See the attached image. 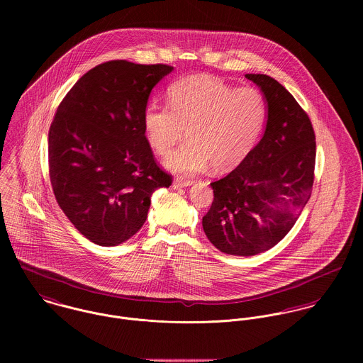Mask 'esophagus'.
I'll list each match as a JSON object with an SVG mask.
<instances>
[{
    "label": "esophagus",
    "mask_w": 363,
    "mask_h": 363,
    "mask_svg": "<svg viewBox=\"0 0 363 363\" xmlns=\"http://www.w3.org/2000/svg\"><path fill=\"white\" fill-rule=\"evenodd\" d=\"M193 184V180H184V179H176L173 182V189H184Z\"/></svg>",
    "instance_id": "34e87169"
}]
</instances>
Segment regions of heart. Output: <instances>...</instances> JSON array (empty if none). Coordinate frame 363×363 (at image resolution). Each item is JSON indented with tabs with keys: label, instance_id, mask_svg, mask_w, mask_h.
<instances>
[{
	"label": "heart",
	"instance_id": "heart-1",
	"mask_svg": "<svg viewBox=\"0 0 363 363\" xmlns=\"http://www.w3.org/2000/svg\"><path fill=\"white\" fill-rule=\"evenodd\" d=\"M169 107L151 104L144 113L147 138L166 157L173 173L194 174L207 169L228 170L250 152L267 117L264 96L256 88H233L209 77H187L167 91ZM188 133H185V130Z\"/></svg>",
	"mask_w": 363,
	"mask_h": 363
}]
</instances>
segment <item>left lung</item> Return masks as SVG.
<instances>
[{
    "label": "left lung",
    "instance_id": "left-lung-1",
    "mask_svg": "<svg viewBox=\"0 0 363 363\" xmlns=\"http://www.w3.org/2000/svg\"><path fill=\"white\" fill-rule=\"evenodd\" d=\"M245 77L264 96L265 130L235 170L211 183L213 201L203 228L219 252L249 257L281 242L309 201L315 137L305 110L278 81Z\"/></svg>",
    "mask_w": 363,
    "mask_h": 363
}]
</instances>
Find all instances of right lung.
I'll list each match as a JSON object with an SVG mask.
<instances>
[{
  "label": "right lung",
  "mask_w": 363,
  "mask_h": 363,
  "mask_svg": "<svg viewBox=\"0 0 363 363\" xmlns=\"http://www.w3.org/2000/svg\"><path fill=\"white\" fill-rule=\"evenodd\" d=\"M173 67L125 60L104 62L71 88L49 131L55 200L95 245L131 239L147 220L151 196L172 177L152 155L144 113L156 84Z\"/></svg>",
  "instance_id": "right-lung-1"
}]
</instances>
